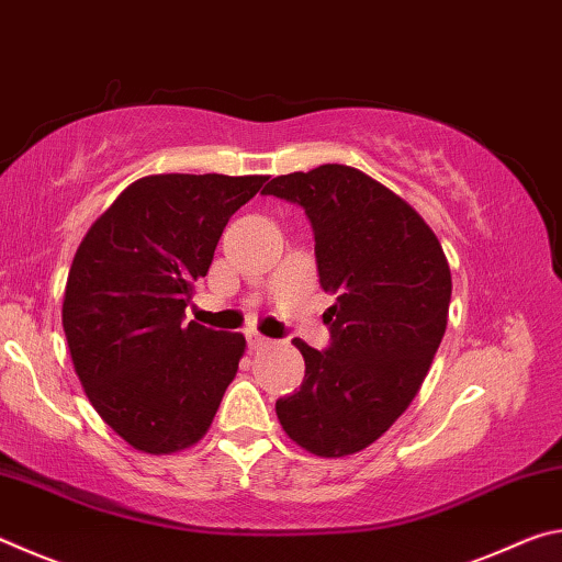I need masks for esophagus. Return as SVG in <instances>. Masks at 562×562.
I'll use <instances>...</instances> for the list:
<instances>
[{
	"mask_svg": "<svg viewBox=\"0 0 562 562\" xmlns=\"http://www.w3.org/2000/svg\"><path fill=\"white\" fill-rule=\"evenodd\" d=\"M268 345H270L268 337L258 335V331H247V347H250V349H262V347H268Z\"/></svg>",
	"mask_w": 562,
	"mask_h": 562,
	"instance_id": "obj_1",
	"label": "esophagus"
}]
</instances>
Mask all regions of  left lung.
<instances>
[{
    "label": "left lung",
    "instance_id": "left-lung-1",
    "mask_svg": "<svg viewBox=\"0 0 562 562\" xmlns=\"http://www.w3.org/2000/svg\"><path fill=\"white\" fill-rule=\"evenodd\" d=\"M262 195L310 217L319 284L337 294L325 315L329 347L294 339L304 379L274 412L310 453H357L406 412L429 374L449 322V262L424 217L357 168L278 176Z\"/></svg>",
    "mask_w": 562,
    "mask_h": 562
}]
</instances>
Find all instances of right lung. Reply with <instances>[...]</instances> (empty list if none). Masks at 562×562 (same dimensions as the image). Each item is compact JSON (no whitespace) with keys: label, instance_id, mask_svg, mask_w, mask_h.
Returning a JSON list of instances; mask_svg holds the SVG:
<instances>
[{"label":"right lung","instance_id":"obj_1","mask_svg":"<svg viewBox=\"0 0 562 562\" xmlns=\"http://www.w3.org/2000/svg\"><path fill=\"white\" fill-rule=\"evenodd\" d=\"M268 176H148L83 237L64 292V335L89 402L133 449L173 453L211 429L245 337L188 322L237 207Z\"/></svg>","mask_w":562,"mask_h":562}]
</instances>
